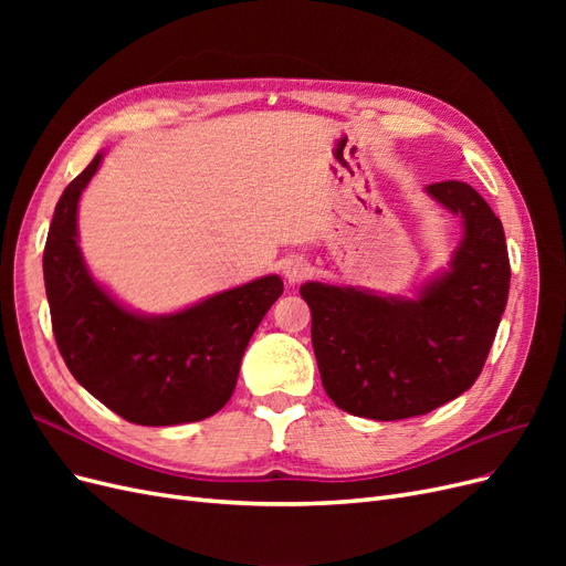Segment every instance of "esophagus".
<instances>
[{
    "instance_id": "1",
    "label": "esophagus",
    "mask_w": 566,
    "mask_h": 566,
    "mask_svg": "<svg viewBox=\"0 0 566 566\" xmlns=\"http://www.w3.org/2000/svg\"><path fill=\"white\" fill-rule=\"evenodd\" d=\"M310 271H312L310 262L302 260V256H293V260H287V264H285V269H283L287 283H300V281H304L306 276H310Z\"/></svg>"
}]
</instances>
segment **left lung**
<instances>
[{"instance_id": "8db88e82", "label": "left lung", "mask_w": 566, "mask_h": 566, "mask_svg": "<svg viewBox=\"0 0 566 566\" xmlns=\"http://www.w3.org/2000/svg\"><path fill=\"white\" fill-rule=\"evenodd\" d=\"M462 219L447 271L416 300L352 285L304 283L325 394L358 418L424 416L468 391L484 368L507 304L510 260L501 219L472 186H427Z\"/></svg>"}]
</instances>
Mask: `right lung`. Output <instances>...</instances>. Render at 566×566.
Listing matches in <instances>:
<instances>
[{"instance_id": "obj_1", "label": "right lung", "mask_w": 566, "mask_h": 566, "mask_svg": "<svg viewBox=\"0 0 566 566\" xmlns=\"http://www.w3.org/2000/svg\"><path fill=\"white\" fill-rule=\"evenodd\" d=\"M101 160L104 153H96L67 184L44 245L59 352L92 397L134 424L210 418L231 399L248 342L283 295V281L256 279L167 316L125 310L92 279L77 245V202Z\"/></svg>"}]
</instances>
